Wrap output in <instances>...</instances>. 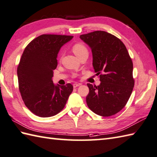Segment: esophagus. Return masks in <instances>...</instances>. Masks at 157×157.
Instances as JSON below:
<instances>
[{
  "label": "esophagus",
  "mask_w": 157,
  "mask_h": 157,
  "mask_svg": "<svg viewBox=\"0 0 157 157\" xmlns=\"http://www.w3.org/2000/svg\"><path fill=\"white\" fill-rule=\"evenodd\" d=\"M80 85H81V83L75 82V83H74V84H73V87H74V88H76V87H78V86H80Z\"/></svg>",
  "instance_id": "34e87169"
}]
</instances>
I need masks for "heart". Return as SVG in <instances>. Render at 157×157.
Segmentation results:
<instances>
[{"label":"heart","instance_id":"1","mask_svg":"<svg viewBox=\"0 0 157 157\" xmlns=\"http://www.w3.org/2000/svg\"><path fill=\"white\" fill-rule=\"evenodd\" d=\"M72 52H74V53L78 57L82 55H85V54H87L88 55V53H89L87 48L85 47V44H83L82 43H76L73 45Z\"/></svg>","mask_w":157,"mask_h":157}]
</instances>
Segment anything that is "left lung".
I'll return each instance as SVG.
<instances>
[{"label": "left lung", "instance_id": "obj_1", "mask_svg": "<svg viewBox=\"0 0 157 157\" xmlns=\"http://www.w3.org/2000/svg\"><path fill=\"white\" fill-rule=\"evenodd\" d=\"M91 47L93 66L100 85L87 83L86 101L89 109L101 117H110L125 106L134 87L133 62L124 43L105 31L80 36Z\"/></svg>", "mask_w": 157, "mask_h": 157}]
</instances>
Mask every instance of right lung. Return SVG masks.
I'll list each match as a JSON object with an SVG mask.
<instances>
[{
	"instance_id": "add662e5",
	"label": "right lung",
	"mask_w": 157,
	"mask_h": 157,
	"mask_svg": "<svg viewBox=\"0 0 157 157\" xmlns=\"http://www.w3.org/2000/svg\"><path fill=\"white\" fill-rule=\"evenodd\" d=\"M72 36L42 34L28 44L17 66L19 90L24 104L40 117H49L63 110L73 86L55 85L52 81L60 48Z\"/></svg>"
}]
</instances>
